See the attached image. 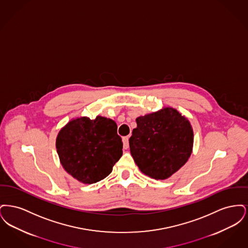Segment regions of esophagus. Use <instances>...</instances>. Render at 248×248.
Returning a JSON list of instances; mask_svg holds the SVG:
<instances>
[{"label": "esophagus", "instance_id": "34e87169", "mask_svg": "<svg viewBox=\"0 0 248 248\" xmlns=\"http://www.w3.org/2000/svg\"><path fill=\"white\" fill-rule=\"evenodd\" d=\"M123 143H124V149H128L129 147V138L128 137H124L123 138Z\"/></svg>", "mask_w": 248, "mask_h": 248}]
</instances>
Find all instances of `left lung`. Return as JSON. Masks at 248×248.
Listing matches in <instances>:
<instances>
[{
	"label": "left lung",
	"instance_id": "8db88e82",
	"mask_svg": "<svg viewBox=\"0 0 248 248\" xmlns=\"http://www.w3.org/2000/svg\"><path fill=\"white\" fill-rule=\"evenodd\" d=\"M136 121L130 153L143 174L163 180L188 162L193 148V130L189 120L176 108L165 107Z\"/></svg>",
	"mask_w": 248,
	"mask_h": 248
}]
</instances>
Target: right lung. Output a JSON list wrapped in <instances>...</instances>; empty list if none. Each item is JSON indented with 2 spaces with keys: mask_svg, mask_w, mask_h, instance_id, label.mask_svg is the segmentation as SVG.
Wrapping results in <instances>:
<instances>
[{
  "mask_svg": "<svg viewBox=\"0 0 248 248\" xmlns=\"http://www.w3.org/2000/svg\"><path fill=\"white\" fill-rule=\"evenodd\" d=\"M56 148L65 171L83 184L108 177L123 155L116 123L99 115L71 119L59 130Z\"/></svg>",
  "mask_w": 248,
  "mask_h": 248,
  "instance_id": "1",
  "label": "right lung"
}]
</instances>
